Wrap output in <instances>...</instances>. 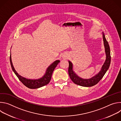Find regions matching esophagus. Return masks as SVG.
<instances>
[{
	"instance_id": "1",
	"label": "esophagus",
	"mask_w": 121,
	"mask_h": 121,
	"mask_svg": "<svg viewBox=\"0 0 121 121\" xmlns=\"http://www.w3.org/2000/svg\"><path fill=\"white\" fill-rule=\"evenodd\" d=\"M67 57H68V55H67L66 53H65V54H64V55H63V57L64 58L67 59Z\"/></svg>"
}]
</instances>
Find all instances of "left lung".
<instances>
[{"instance_id": "8db88e82", "label": "left lung", "mask_w": 121, "mask_h": 121, "mask_svg": "<svg viewBox=\"0 0 121 121\" xmlns=\"http://www.w3.org/2000/svg\"><path fill=\"white\" fill-rule=\"evenodd\" d=\"M102 37L103 43H104V45L105 47L106 58L104 63L103 64V65L101 67V70L97 74L95 75L94 76L89 79H83L79 78L73 71L72 63L70 61H68V74L72 81L75 84L81 86H83V87H92V86L97 84L100 80V79L104 76V75L108 70L110 65L111 59L110 49L109 43L105 38V35L103 32H102Z\"/></svg>"}]
</instances>
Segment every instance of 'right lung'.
I'll list each match as a JSON object with an SVG mask.
<instances>
[{"mask_svg":"<svg viewBox=\"0 0 121 121\" xmlns=\"http://www.w3.org/2000/svg\"><path fill=\"white\" fill-rule=\"evenodd\" d=\"M10 62L12 70L13 71L15 75L17 76V77L18 78L19 80L27 88L31 89H34L41 88L43 87V86H44L48 84L49 83L51 79L52 73L57 65L60 62V61L58 60H56L55 62H54L52 64H51L47 67L44 75L42 78L36 79H30L26 78L19 75L18 73L16 72V71L15 70L11 61V52L10 55Z\"/></svg>","mask_w":121,"mask_h":121,"instance_id":"1","label":"right lung"}]
</instances>
